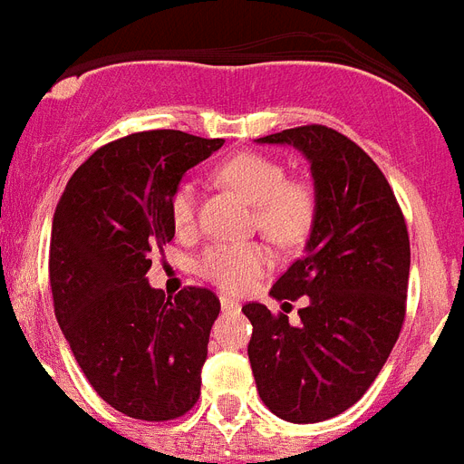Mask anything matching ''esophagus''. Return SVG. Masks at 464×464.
Returning <instances> with one entry per match:
<instances>
[{"label": "esophagus", "mask_w": 464, "mask_h": 464, "mask_svg": "<svg viewBox=\"0 0 464 464\" xmlns=\"http://www.w3.org/2000/svg\"><path fill=\"white\" fill-rule=\"evenodd\" d=\"M220 309L225 311V314H239L242 304L235 302V299H229V296H220Z\"/></svg>", "instance_id": "1"}]
</instances>
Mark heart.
Masks as SVG:
<instances>
[{
	"instance_id": "b5f03b06",
	"label": "heart",
	"mask_w": 464,
	"mask_h": 464,
	"mask_svg": "<svg viewBox=\"0 0 464 464\" xmlns=\"http://www.w3.org/2000/svg\"><path fill=\"white\" fill-rule=\"evenodd\" d=\"M225 184L256 206L258 225L270 239L280 244L302 242L314 220V194L304 181L287 179L277 160L261 153H239L218 169ZM169 215L177 232L196 227V188L181 181L169 198ZM273 266V251L261 242L210 244L196 261V270L225 292H244Z\"/></svg>"
}]
</instances>
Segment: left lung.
<instances>
[{
	"label": "left lung",
	"instance_id": "obj_1",
	"mask_svg": "<svg viewBox=\"0 0 464 464\" xmlns=\"http://www.w3.org/2000/svg\"><path fill=\"white\" fill-rule=\"evenodd\" d=\"M256 143L309 160L314 220L304 256L273 285L276 299L309 296L299 325L246 304L249 362L270 412L316 424L357 402L383 369L405 321L410 237L379 165L335 129L309 124Z\"/></svg>",
	"mask_w": 464,
	"mask_h": 464
}]
</instances>
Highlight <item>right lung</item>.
Instances as JSON below:
<instances>
[{"label":"right lung","mask_w":464,"mask_h":464,"mask_svg":"<svg viewBox=\"0 0 464 464\" xmlns=\"http://www.w3.org/2000/svg\"><path fill=\"white\" fill-rule=\"evenodd\" d=\"M222 143L172 129L112 140L73 172L52 218L59 328L95 392L133 420H177L201 395L220 299L206 287L168 299L146 273L172 242L174 188Z\"/></svg>","instance_id":"1"}]
</instances>
